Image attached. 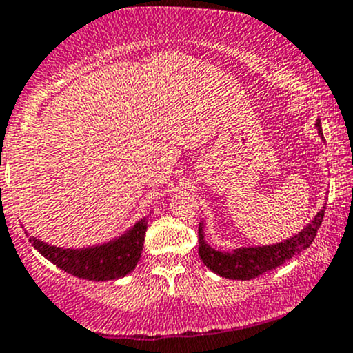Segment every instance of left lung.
Wrapping results in <instances>:
<instances>
[{
	"label": "left lung",
	"instance_id": "1",
	"mask_svg": "<svg viewBox=\"0 0 353 353\" xmlns=\"http://www.w3.org/2000/svg\"><path fill=\"white\" fill-rule=\"evenodd\" d=\"M318 133L323 137L321 132L320 120H316ZM325 216V208L313 218L306 228L301 230L298 235L292 239L285 240L277 245H265V247H245L236 248L233 252H220L211 248L205 242V235H203V225L199 223L198 228V239H199V257H201L203 264L208 269L213 270L218 276L226 277V279L235 281H250L255 277L262 276L264 272L276 269V267L283 265L292 255L299 254V252L306 250L311 242L316 236V232L320 230L321 221Z\"/></svg>",
	"mask_w": 353,
	"mask_h": 353
}]
</instances>
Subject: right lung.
Returning <instances> with one entry per match:
<instances>
[{"instance_id":"1","label":"right lung","mask_w":353,"mask_h":353,"mask_svg":"<svg viewBox=\"0 0 353 353\" xmlns=\"http://www.w3.org/2000/svg\"><path fill=\"white\" fill-rule=\"evenodd\" d=\"M147 218L137 221L120 239L98 247L59 248L30 236V243L59 269L88 281H113L135 269L145 242Z\"/></svg>"}]
</instances>
